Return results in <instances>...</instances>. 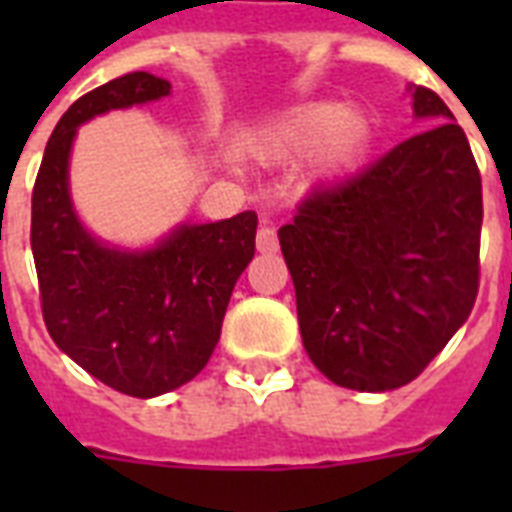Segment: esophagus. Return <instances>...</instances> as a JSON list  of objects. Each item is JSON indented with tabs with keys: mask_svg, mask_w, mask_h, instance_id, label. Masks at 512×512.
<instances>
[{
	"mask_svg": "<svg viewBox=\"0 0 512 512\" xmlns=\"http://www.w3.org/2000/svg\"><path fill=\"white\" fill-rule=\"evenodd\" d=\"M257 249L260 252H276L279 249V236H276V228L271 223H263L257 228Z\"/></svg>",
	"mask_w": 512,
	"mask_h": 512,
	"instance_id": "esophagus-1",
	"label": "esophagus"
}]
</instances>
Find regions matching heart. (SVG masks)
<instances>
[{
    "label": "heart",
    "mask_w": 512,
    "mask_h": 512,
    "mask_svg": "<svg viewBox=\"0 0 512 512\" xmlns=\"http://www.w3.org/2000/svg\"><path fill=\"white\" fill-rule=\"evenodd\" d=\"M369 143V119L358 108H337L329 103L305 108L289 119L273 138L271 154L276 159H295L313 154V177H332L356 162Z\"/></svg>",
    "instance_id": "b5f03b06"
}]
</instances>
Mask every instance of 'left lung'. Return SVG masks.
Wrapping results in <instances>:
<instances>
[{
    "instance_id": "obj_1",
    "label": "left lung",
    "mask_w": 512,
    "mask_h": 512,
    "mask_svg": "<svg viewBox=\"0 0 512 512\" xmlns=\"http://www.w3.org/2000/svg\"><path fill=\"white\" fill-rule=\"evenodd\" d=\"M412 108L430 130L316 188L279 228L305 350L350 390L412 382L478 295L481 172L436 92L414 87Z\"/></svg>"
}]
</instances>
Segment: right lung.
I'll return each instance as SVG.
<instances>
[{
    "instance_id": "1",
    "label": "right lung",
    "mask_w": 512,
    "mask_h": 512,
    "mask_svg": "<svg viewBox=\"0 0 512 512\" xmlns=\"http://www.w3.org/2000/svg\"><path fill=\"white\" fill-rule=\"evenodd\" d=\"M164 95L170 82L146 71L82 95L52 130L31 196L47 332L84 372L135 398L170 393L207 366L233 287L255 257V212L180 225L143 252L106 247L79 223L68 193L76 127Z\"/></svg>"
}]
</instances>
